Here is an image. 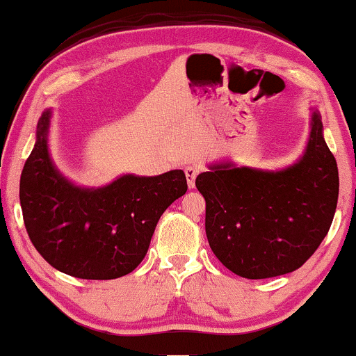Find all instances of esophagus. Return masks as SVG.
Listing matches in <instances>:
<instances>
[{
    "label": "esophagus",
    "instance_id": "esophagus-1",
    "mask_svg": "<svg viewBox=\"0 0 356 356\" xmlns=\"http://www.w3.org/2000/svg\"><path fill=\"white\" fill-rule=\"evenodd\" d=\"M198 176V168L193 166V164H190V166L185 168V177H187V184L190 188L195 187V179Z\"/></svg>",
    "mask_w": 356,
    "mask_h": 356
}]
</instances>
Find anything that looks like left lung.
Returning <instances> with one entry per match:
<instances>
[{"mask_svg": "<svg viewBox=\"0 0 356 356\" xmlns=\"http://www.w3.org/2000/svg\"><path fill=\"white\" fill-rule=\"evenodd\" d=\"M303 156L279 171L219 163L195 185L207 202L204 229L213 253L234 274L268 279L298 269L329 232L339 171L318 111Z\"/></svg>", "mask_w": 356, "mask_h": 356, "instance_id": "1", "label": "left lung"}]
</instances>
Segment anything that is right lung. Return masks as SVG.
I'll use <instances>...</instances> for the list:
<instances>
[{
	"instance_id": "1",
	"label": "right lung",
	"mask_w": 356,
	"mask_h": 356,
	"mask_svg": "<svg viewBox=\"0 0 356 356\" xmlns=\"http://www.w3.org/2000/svg\"><path fill=\"white\" fill-rule=\"evenodd\" d=\"M51 109L37 124L35 147L19 185L24 224L37 252L58 271L108 280L142 263L169 204L187 192L184 171L126 174L99 188L77 187L54 166L48 149Z\"/></svg>"
}]
</instances>
